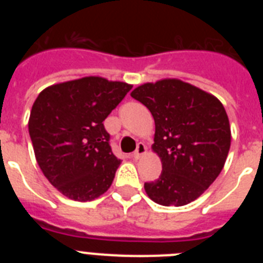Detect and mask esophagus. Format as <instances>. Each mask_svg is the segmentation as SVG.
<instances>
[{
	"label": "esophagus",
	"mask_w": 263,
	"mask_h": 263,
	"mask_svg": "<svg viewBox=\"0 0 263 263\" xmlns=\"http://www.w3.org/2000/svg\"><path fill=\"white\" fill-rule=\"evenodd\" d=\"M146 152H147V147H146L145 143H138V146H137V150L134 152L133 154V158L134 159H139L141 157H143V155L146 154Z\"/></svg>",
	"instance_id": "obj_1"
}]
</instances>
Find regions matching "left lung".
<instances>
[{
  "label": "left lung",
  "instance_id": "8db88e82",
  "mask_svg": "<svg viewBox=\"0 0 263 263\" xmlns=\"http://www.w3.org/2000/svg\"><path fill=\"white\" fill-rule=\"evenodd\" d=\"M130 96L155 122L153 150L162 174L145 183L147 196L164 206L196 200L221 173L231 147V125L220 100L179 79L146 83Z\"/></svg>",
  "mask_w": 263,
  "mask_h": 263
}]
</instances>
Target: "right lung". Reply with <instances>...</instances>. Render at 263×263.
Returning <instances> with one entry per match:
<instances>
[{"label": "right lung", "instance_id": "obj_1", "mask_svg": "<svg viewBox=\"0 0 263 263\" xmlns=\"http://www.w3.org/2000/svg\"><path fill=\"white\" fill-rule=\"evenodd\" d=\"M132 88L87 76L50 85L32 104L29 133L36 162L68 199L95 200L111 185L121 160L103 122Z\"/></svg>", "mask_w": 263, "mask_h": 263}]
</instances>
